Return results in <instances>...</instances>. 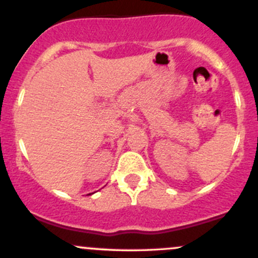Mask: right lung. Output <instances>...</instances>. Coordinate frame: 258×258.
I'll use <instances>...</instances> for the list:
<instances>
[{
  "mask_svg": "<svg viewBox=\"0 0 258 258\" xmlns=\"http://www.w3.org/2000/svg\"><path fill=\"white\" fill-rule=\"evenodd\" d=\"M90 195H91V194H90Z\"/></svg>",
  "mask_w": 258,
  "mask_h": 258,
  "instance_id": "1",
  "label": "right lung"
}]
</instances>
